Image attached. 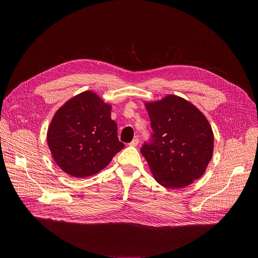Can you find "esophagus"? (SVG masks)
Masks as SVG:
<instances>
[{
	"label": "esophagus",
	"mask_w": 258,
	"mask_h": 258,
	"mask_svg": "<svg viewBox=\"0 0 258 258\" xmlns=\"http://www.w3.org/2000/svg\"><path fill=\"white\" fill-rule=\"evenodd\" d=\"M138 143H139V139H138V138H135V139L130 143V145H131V146H137Z\"/></svg>",
	"instance_id": "esophagus-1"
}]
</instances>
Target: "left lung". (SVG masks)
<instances>
[{
    "label": "left lung",
    "mask_w": 258,
    "mask_h": 258,
    "mask_svg": "<svg viewBox=\"0 0 258 258\" xmlns=\"http://www.w3.org/2000/svg\"><path fill=\"white\" fill-rule=\"evenodd\" d=\"M144 105L154 134L141 154L155 180L166 188L190 185L204 174L213 154V132L207 118L175 95Z\"/></svg>",
    "instance_id": "obj_1"
}]
</instances>
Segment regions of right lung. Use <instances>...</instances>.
<instances>
[{"label": "right lung", "mask_w": 258, "mask_h": 258, "mask_svg": "<svg viewBox=\"0 0 258 258\" xmlns=\"http://www.w3.org/2000/svg\"><path fill=\"white\" fill-rule=\"evenodd\" d=\"M111 104L86 91L68 100L54 114L47 133L51 155L60 169L74 178L102 170L124 148L118 140Z\"/></svg>", "instance_id": "add662e5"}]
</instances>
